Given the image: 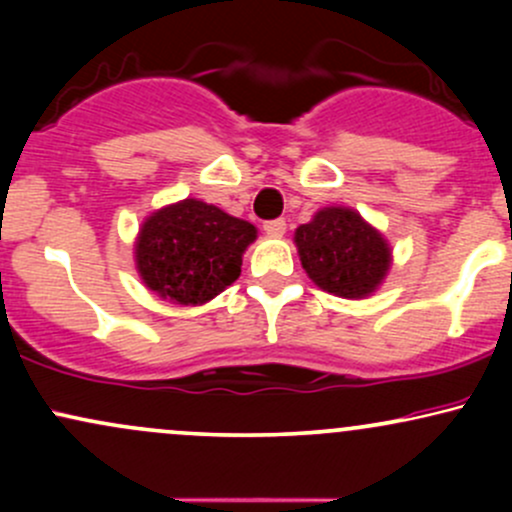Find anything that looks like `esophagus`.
<instances>
[{
  "mask_svg": "<svg viewBox=\"0 0 512 512\" xmlns=\"http://www.w3.org/2000/svg\"><path fill=\"white\" fill-rule=\"evenodd\" d=\"M264 233H267V236H274V238L284 236V233H286V221L284 219L264 221Z\"/></svg>",
  "mask_w": 512,
  "mask_h": 512,
  "instance_id": "obj_1",
  "label": "esophagus"
}]
</instances>
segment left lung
<instances>
[{
	"mask_svg": "<svg viewBox=\"0 0 512 512\" xmlns=\"http://www.w3.org/2000/svg\"><path fill=\"white\" fill-rule=\"evenodd\" d=\"M303 269L320 289L363 298L390 269V248L356 211L327 207L296 231Z\"/></svg>",
	"mask_w": 512,
	"mask_h": 512,
	"instance_id": "8db88e82",
	"label": "left lung"
}]
</instances>
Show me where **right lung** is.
<instances>
[{"instance_id": "right-lung-1", "label": "right lung", "mask_w": 512, "mask_h": 512, "mask_svg": "<svg viewBox=\"0 0 512 512\" xmlns=\"http://www.w3.org/2000/svg\"><path fill=\"white\" fill-rule=\"evenodd\" d=\"M255 226L199 199L170 204L139 231L137 269L144 284L180 305L207 303L240 276Z\"/></svg>"}]
</instances>
